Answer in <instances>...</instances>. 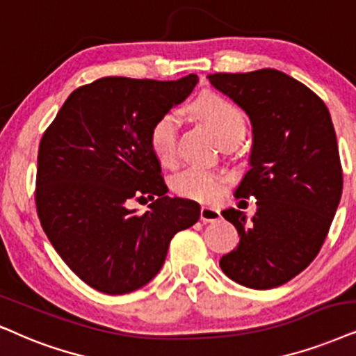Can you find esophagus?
I'll use <instances>...</instances> for the list:
<instances>
[{
    "instance_id": "esophagus-1",
    "label": "esophagus",
    "mask_w": 356,
    "mask_h": 356,
    "mask_svg": "<svg viewBox=\"0 0 356 356\" xmlns=\"http://www.w3.org/2000/svg\"><path fill=\"white\" fill-rule=\"evenodd\" d=\"M220 218V210L213 207H202L200 209V220L202 222H215Z\"/></svg>"
}]
</instances>
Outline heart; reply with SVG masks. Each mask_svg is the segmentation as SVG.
Masks as SVG:
<instances>
[{
  "label": "heart",
  "instance_id": "heart-1",
  "mask_svg": "<svg viewBox=\"0 0 356 356\" xmlns=\"http://www.w3.org/2000/svg\"><path fill=\"white\" fill-rule=\"evenodd\" d=\"M191 115L209 126L222 145L227 139L245 134V116L235 103L217 93H204L187 106ZM181 113L175 110L165 111L151 124L147 141L151 151L163 164H172L177 154ZM225 181L213 170L187 168L172 179V191L177 195L197 202H213L222 195Z\"/></svg>",
  "mask_w": 356,
  "mask_h": 356
}]
</instances>
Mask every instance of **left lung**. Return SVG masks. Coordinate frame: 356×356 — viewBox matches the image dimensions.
Instances as JSON below:
<instances>
[{
    "instance_id": "1",
    "label": "left lung",
    "mask_w": 356,
    "mask_h": 356,
    "mask_svg": "<svg viewBox=\"0 0 356 356\" xmlns=\"http://www.w3.org/2000/svg\"><path fill=\"white\" fill-rule=\"evenodd\" d=\"M253 124L250 170L236 197H254V217L223 210L240 243L220 268L238 284L273 289L302 273L321 251L339 207L343 174L325 103L284 72L210 74Z\"/></svg>"
}]
</instances>
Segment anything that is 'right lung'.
<instances>
[{"instance_id": "add662e5", "label": "right lung", "mask_w": 356, "mask_h": 356, "mask_svg": "<svg viewBox=\"0 0 356 356\" xmlns=\"http://www.w3.org/2000/svg\"><path fill=\"white\" fill-rule=\"evenodd\" d=\"M195 74L170 82L103 77L70 93L38 154L35 209L49 241L85 284L128 294L163 268L177 232L200 218L199 204L165 195L151 124L186 100ZM147 196L150 210L129 211Z\"/></svg>"}]
</instances>
